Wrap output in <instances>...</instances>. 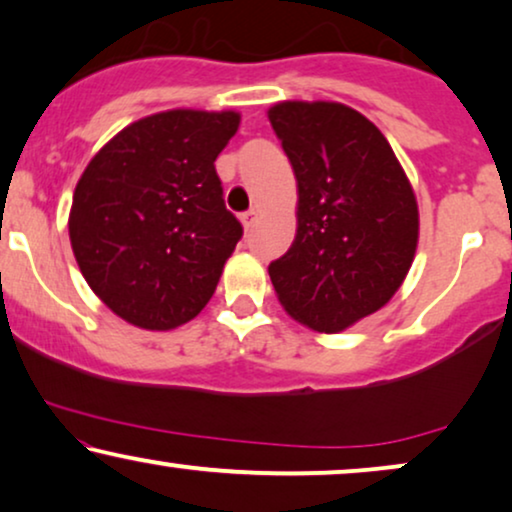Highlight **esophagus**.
<instances>
[{
	"mask_svg": "<svg viewBox=\"0 0 512 512\" xmlns=\"http://www.w3.org/2000/svg\"><path fill=\"white\" fill-rule=\"evenodd\" d=\"M257 222V210L252 208V210H248V213H243L241 215V224H243V229H250L252 224Z\"/></svg>",
	"mask_w": 512,
	"mask_h": 512,
	"instance_id": "1",
	"label": "esophagus"
}]
</instances>
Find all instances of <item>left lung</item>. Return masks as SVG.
Here are the masks:
<instances>
[{
    "instance_id": "left-lung-1",
    "label": "left lung",
    "mask_w": 512,
    "mask_h": 512,
    "mask_svg": "<svg viewBox=\"0 0 512 512\" xmlns=\"http://www.w3.org/2000/svg\"><path fill=\"white\" fill-rule=\"evenodd\" d=\"M269 121L297 177V234L269 264L297 323L337 335L388 304L414 262L419 206L398 156L342 102L283 100Z\"/></svg>"
}]
</instances>
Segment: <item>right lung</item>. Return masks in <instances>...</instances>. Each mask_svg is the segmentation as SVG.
I'll use <instances>...</instances> for the list:
<instances>
[{"label": "right lung", "mask_w": 512, "mask_h": 512, "mask_svg": "<svg viewBox=\"0 0 512 512\" xmlns=\"http://www.w3.org/2000/svg\"><path fill=\"white\" fill-rule=\"evenodd\" d=\"M234 109H166L119 131L81 173L70 243L91 290L126 323L173 330L196 318L243 236L224 208L217 154Z\"/></svg>", "instance_id": "right-lung-1"}]
</instances>
